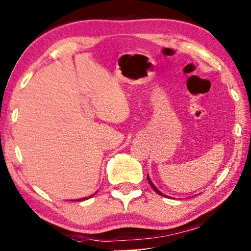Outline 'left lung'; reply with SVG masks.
I'll return each instance as SVG.
<instances>
[{
  "instance_id": "obj_1",
  "label": "left lung",
  "mask_w": 251,
  "mask_h": 251,
  "mask_svg": "<svg viewBox=\"0 0 251 251\" xmlns=\"http://www.w3.org/2000/svg\"><path fill=\"white\" fill-rule=\"evenodd\" d=\"M148 182H149V183H150L151 188H152V189H153V191H154V192H156V193H158V195H159V196H162V197H167V196H166V195H164V193H162V192H160V191H159V190H158V189L156 188V186H154V184H153V183H152V182H151V179H150V177H149V176H148Z\"/></svg>"
}]
</instances>
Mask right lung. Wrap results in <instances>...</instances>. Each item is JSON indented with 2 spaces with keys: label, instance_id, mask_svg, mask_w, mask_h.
I'll list each match as a JSON object with an SVG mask.
<instances>
[{
  "label": "right lung",
  "instance_id": "obj_1",
  "mask_svg": "<svg viewBox=\"0 0 251 251\" xmlns=\"http://www.w3.org/2000/svg\"><path fill=\"white\" fill-rule=\"evenodd\" d=\"M94 195H92V196H90V197H87V198H82V199H77V201H82V200H85V199H89V198H92L93 197Z\"/></svg>",
  "mask_w": 251,
  "mask_h": 251
}]
</instances>
